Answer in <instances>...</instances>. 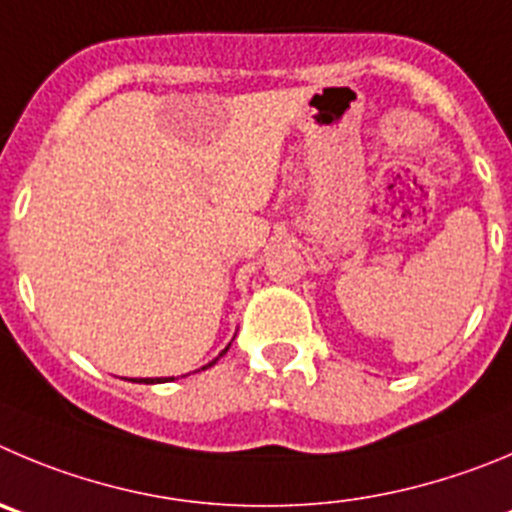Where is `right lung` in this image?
<instances>
[{
  "instance_id": "add662e5",
  "label": "right lung",
  "mask_w": 512,
  "mask_h": 512,
  "mask_svg": "<svg viewBox=\"0 0 512 512\" xmlns=\"http://www.w3.org/2000/svg\"><path fill=\"white\" fill-rule=\"evenodd\" d=\"M224 353H227V348H224V351L219 353V356H224ZM217 361H219V358H214L212 364H207V366H204V369H209V366H214V364H217ZM161 381H174V379H141V381H138V384H161Z\"/></svg>"
}]
</instances>
